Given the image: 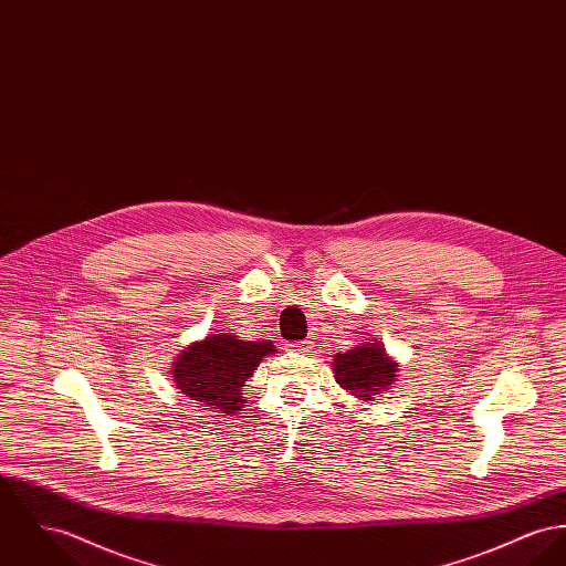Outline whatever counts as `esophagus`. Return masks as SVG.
Masks as SVG:
<instances>
[{"label":"esophagus","mask_w":566,"mask_h":566,"mask_svg":"<svg viewBox=\"0 0 566 566\" xmlns=\"http://www.w3.org/2000/svg\"><path fill=\"white\" fill-rule=\"evenodd\" d=\"M285 347H287V352H296V354H304V352H308V349L313 347V343H311V340H298V343H287Z\"/></svg>","instance_id":"esophagus-1"}]
</instances>
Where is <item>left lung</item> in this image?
Masks as SVG:
<instances>
[{
    "instance_id": "1",
    "label": "left lung",
    "mask_w": 566,
    "mask_h": 566,
    "mask_svg": "<svg viewBox=\"0 0 566 566\" xmlns=\"http://www.w3.org/2000/svg\"><path fill=\"white\" fill-rule=\"evenodd\" d=\"M335 379L360 403L377 401L399 377V363L386 354L384 343H358L333 358Z\"/></svg>"
}]
</instances>
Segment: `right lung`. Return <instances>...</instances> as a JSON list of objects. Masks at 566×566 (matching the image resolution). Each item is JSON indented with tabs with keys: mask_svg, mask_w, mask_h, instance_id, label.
<instances>
[{
	"mask_svg": "<svg viewBox=\"0 0 566 566\" xmlns=\"http://www.w3.org/2000/svg\"><path fill=\"white\" fill-rule=\"evenodd\" d=\"M270 354H276L272 340L238 339L233 333L208 335L178 354L171 379L192 401L235 415L247 403L242 397L247 379Z\"/></svg>",
	"mask_w": 566,
	"mask_h": 566,
	"instance_id": "add662e5",
	"label": "right lung"
}]
</instances>
